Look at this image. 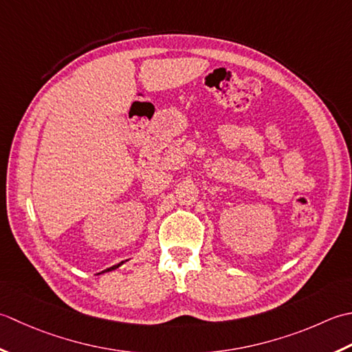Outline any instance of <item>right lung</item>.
I'll list each match as a JSON object with an SVG mask.
<instances>
[{
	"mask_svg": "<svg viewBox=\"0 0 352 352\" xmlns=\"http://www.w3.org/2000/svg\"><path fill=\"white\" fill-rule=\"evenodd\" d=\"M124 261H121L120 264H116V266H112V267H109V269H106V270H103V274H104V272H111V270H116V269H118L120 266H121V264H123Z\"/></svg>",
	"mask_w": 352,
	"mask_h": 352,
	"instance_id": "add662e5",
	"label": "right lung"
}]
</instances>
